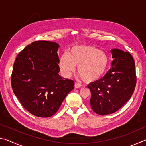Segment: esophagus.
Wrapping results in <instances>:
<instances>
[{"instance_id":"esophagus-1","label":"esophagus","mask_w":146,"mask_h":146,"mask_svg":"<svg viewBox=\"0 0 146 146\" xmlns=\"http://www.w3.org/2000/svg\"><path fill=\"white\" fill-rule=\"evenodd\" d=\"M81 86H82V85H81L80 83H78V82L75 83V88H80Z\"/></svg>"}]
</instances>
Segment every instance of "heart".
Returning <instances> with one entry per match:
<instances>
[{
    "label": "heart",
    "mask_w": 146,
    "mask_h": 146,
    "mask_svg": "<svg viewBox=\"0 0 146 146\" xmlns=\"http://www.w3.org/2000/svg\"><path fill=\"white\" fill-rule=\"evenodd\" d=\"M108 58L102 51L89 46H74L69 53H63L59 60L60 72L64 77H70L78 66L77 71L85 82L98 80L105 73Z\"/></svg>",
    "instance_id": "heart-1"
}]
</instances>
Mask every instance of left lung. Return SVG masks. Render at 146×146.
<instances>
[{
	"mask_svg": "<svg viewBox=\"0 0 146 146\" xmlns=\"http://www.w3.org/2000/svg\"><path fill=\"white\" fill-rule=\"evenodd\" d=\"M112 68L102 78L88 86L91 93L90 105L100 115L111 114L126 103L134 92L137 78L131 54L118 49L111 50Z\"/></svg>",
	"mask_w": 146,
	"mask_h": 146,
	"instance_id": "left-lung-1",
	"label": "left lung"
}]
</instances>
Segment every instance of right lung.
Masks as SVG:
<instances>
[{
	"instance_id": "1",
	"label": "right lung",
	"mask_w": 146,
	"mask_h": 146,
	"mask_svg": "<svg viewBox=\"0 0 146 146\" xmlns=\"http://www.w3.org/2000/svg\"><path fill=\"white\" fill-rule=\"evenodd\" d=\"M55 42L35 41L17 55L11 75L13 93L31 114L49 117L55 114L74 82L58 75L60 71Z\"/></svg>"
}]
</instances>
